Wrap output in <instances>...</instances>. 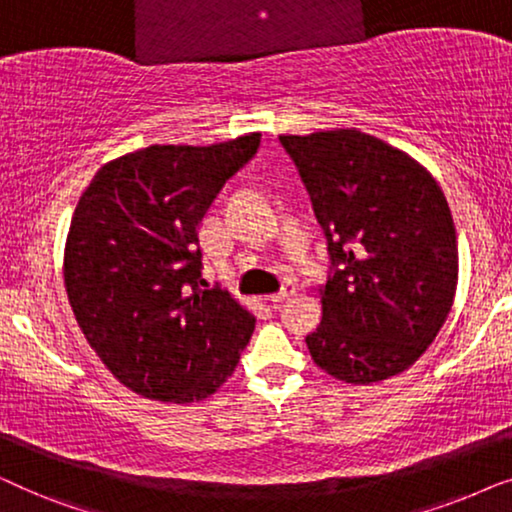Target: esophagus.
<instances>
[{
  "label": "esophagus",
  "mask_w": 512,
  "mask_h": 512,
  "mask_svg": "<svg viewBox=\"0 0 512 512\" xmlns=\"http://www.w3.org/2000/svg\"><path fill=\"white\" fill-rule=\"evenodd\" d=\"M293 293H296V286H293V284H284L282 289H279L277 293H272V296H268V300H270V303L277 305V303H282V300L291 298Z\"/></svg>",
  "instance_id": "esophagus-1"
}]
</instances>
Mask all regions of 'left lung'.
<instances>
[{"instance_id":"left-lung-1","label":"left lung","mask_w":512,"mask_h":512,"mask_svg":"<svg viewBox=\"0 0 512 512\" xmlns=\"http://www.w3.org/2000/svg\"><path fill=\"white\" fill-rule=\"evenodd\" d=\"M324 228V319L314 363L349 384L387 380L436 340L457 291V233L436 179L359 130L282 135Z\"/></svg>"}]
</instances>
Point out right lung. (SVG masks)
Wrapping results in <instances>:
<instances>
[{
  "instance_id": "obj_1",
  "label": "right lung",
  "mask_w": 512,
  "mask_h": 512,
  "mask_svg": "<svg viewBox=\"0 0 512 512\" xmlns=\"http://www.w3.org/2000/svg\"><path fill=\"white\" fill-rule=\"evenodd\" d=\"M261 135L146 146L97 170L65 247L69 305L111 375L146 398L193 403L233 375L254 314L202 279L198 226Z\"/></svg>"
}]
</instances>
